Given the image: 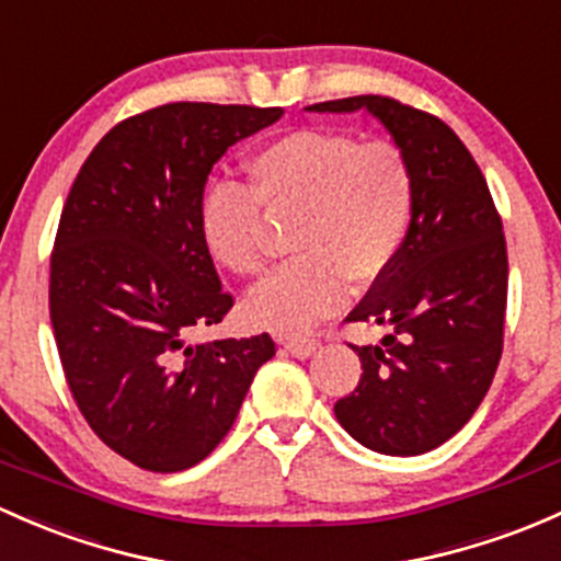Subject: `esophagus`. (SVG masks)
<instances>
[{
  "label": "esophagus",
  "instance_id": "1",
  "mask_svg": "<svg viewBox=\"0 0 561 561\" xmlns=\"http://www.w3.org/2000/svg\"><path fill=\"white\" fill-rule=\"evenodd\" d=\"M282 344H285V350L290 352L293 357H309L311 352L317 350V341L314 339H285L282 341Z\"/></svg>",
  "mask_w": 561,
  "mask_h": 561
}]
</instances>
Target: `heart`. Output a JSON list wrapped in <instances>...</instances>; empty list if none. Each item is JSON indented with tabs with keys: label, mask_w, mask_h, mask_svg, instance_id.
<instances>
[{
	"label": "heart",
	"mask_w": 561,
	"mask_h": 561,
	"mask_svg": "<svg viewBox=\"0 0 561 561\" xmlns=\"http://www.w3.org/2000/svg\"><path fill=\"white\" fill-rule=\"evenodd\" d=\"M250 191L209 187L198 209L204 247L236 276L268 263L265 216L293 217V261L252 293V322L300 333L344 304L346 285L368 290L392 268L411 215L416 182L394 141H359L335 128H293L247 161Z\"/></svg>",
	"instance_id": "heart-1"
}]
</instances>
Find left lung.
Wrapping results in <instances>:
<instances>
[{
	"mask_svg": "<svg viewBox=\"0 0 561 561\" xmlns=\"http://www.w3.org/2000/svg\"><path fill=\"white\" fill-rule=\"evenodd\" d=\"M374 112L414 169L409 233L385 279L346 322L385 325L355 392L335 403L341 427L392 457L424 454L476 414L503 355L508 250L479 163L440 117L392 96H350L314 112Z\"/></svg>",
	"mask_w": 561,
	"mask_h": 561,
	"instance_id": "1",
	"label": "left lung"
}]
</instances>
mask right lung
I'll use <instances>...</instances> for the list:
<instances>
[{
  "mask_svg": "<svg viewBox=\"0 0 561 561\" xmlns=\"http://www.w3.org/2000/svg\"><path fill=\"white\" fill-rule=\"evenodd\" d=\"M279 107L174 102L126 117L80 167L50 252V325L93 433L152 473L187 470L233 427L268 333L202 344L233 306L198 231L211 167Z\"/></svg>",
  "mask_w": 561,
  "mask_h": 561,
  "instance_id": "obj_1",
  "label": "right lung"
}]
</instances>
